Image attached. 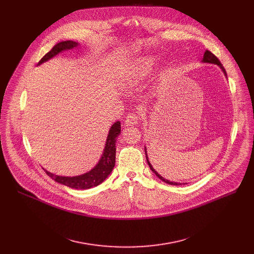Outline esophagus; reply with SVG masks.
<instances>
[{
  "label": "esophagus",
  "instance_id": "obj_1",
  "mask_svg": "<svg viewBox=\"0 0 254 254\" xmlns=\"http://www.w3.org/2000/svg\"><path fill=\"white\" fill-rule=\"evenodd\" d=\"M139 121H140L139 116H138L137 114L132 113V114H129V115L127 117L126 122H125V125H126V127H132V126L136 125Z\"/></svg>",
  "mask_w": 254,
  "mask_h": 254
}]
</instances>
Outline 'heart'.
<instances>
[{
    "label": "heart",
    "mask_w": 254,
    "mask_h": 254,
    "mask_svg": "<svg viewBox=\"0 0 254 254\" xmlns=\"http://www.w3.org/2000/svg\"><path fill=\"white\" fill-rule=\"evenodd\" d=\"M156 60L154 57L144 56L136 59L123 78V86L126 89L132 88L146 79L154 69Z\"/></svg>",
    "instance_id": "b5f03b06"
}]
</instances>
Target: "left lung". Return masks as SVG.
<instances>
[{"instance_id": "1", "label": "left lung", "mask_w": 254, "mask_h": 254, "mask_svg": "<svg viewBox=\"0 0 254 254\" xmlns=\"http://www.w3.org/2000/svg\"><path fill=\"white\" fill-rule=\"evenodd\" d=\"M202 62L203 63H211V64H216V65H218L219 67H220V69L222 70V72L224 73V75H225V77L227 78V74H226V71H225V69H224V67L222 66V64H221V62L219 61V59L217 58L213 53H211L210 51H208V50H206L205 51V53H204V56H203V59H202ZM144 153H146V159H147V162H148V165H149V167L151 168V170H152V172L160 179V180H162L163 182H165L166 184H169V185H174V186H179V185H186V184H188V183H178V182H173V181H170V180H167V179H165L164 177H162L154 168H153V166H152V164L150 163V161H149V158H148V154H147V149H144Z\"/></svg>"}]
</instances>
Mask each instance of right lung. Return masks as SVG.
I'll return each mask as SVG.
<instances>
[{
	"mask_svg": "<svg viewBox=\"0 0 254 254\" xmlns=\"http://www.w3.org/2000/svg\"><path fill=\"white\" fill-rule=\"evenodd\" d=\"M78 46H79V43L75 41L68 40V41L59 42L39 61L38 65H41L42 63L52 59L59 53H62L67 50H71L73 48H77ZM120 133H121V123L117 122L111 127L110 130H108V134L105 141V147L103 149V153H102V156L100 157V160L90 171L79 176L68 177V176H58L44 169L46 174L50 178H52L54 181H56V182L73 189L85 190V189H90L98 186L108 176H110V174L114 170V167L116 165V142H117V137Z\"/></svg>",
	"mask_w": 254,
	"mask_h": 254,
	"instance_id": "1",
	"label": "right lung"
}]
</instances>
